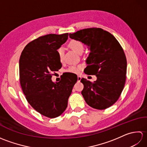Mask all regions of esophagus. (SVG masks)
<instances>
[{
  "label": "esophagus",
  "instance_id": "obj_1",
  "mask_svg": "<svg viewBox=\"0 0 147 147\" xmlns=\"http://www.w3.org/2000/svg\"><path fill=\"white\" fill-rule=\"evenodd\" d=\"M81 80H82V77H81L80 76H78V82H80Z\"/></svg>",
  "mask_w": 147,
  "mask_h": 147
}]
</instances>
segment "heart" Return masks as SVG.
Returning <instances> with one entry per match:
<instances>
[{
	"label": "heart",
	"instance_id": "heart-1",
	"mask_svg": "<svg viewBox=\"0 0 147 147\" xmlns=\"http://www.w3.org/2000/svg\"><path fill=\"white\" fill-rule=\"evenodd\" d=\"M69 45L70 47L73 50V51L76 52L77 54H82L84 51V45L83 43L78 40H73L69 43ZM57 54L59 56V60L62 61L63 60L64 58V49L61 47L57 49ZM82 68V65H71V66L69 67L67 69L66 72L67 73H71L73 74H78L80 73V71L81 69Z\"/></svg>",
	"mask_w": 147,
	"mask_h": 147
}]
</instances>
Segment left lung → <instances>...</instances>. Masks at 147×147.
<instances>
[{"label": "left lung", "instance_id": "obj_1", "mask_svg": "<svg viewBox=\"0 0 147 147\" xmlns=\"http://www.w3.org/2000/svg\"><path fill=\"white\" fill-rule=\"evenodd\" d=\"M69 37L80 40L90 51L85 73L95 75L96 80H81L86 104L98 110L111 107L119 98L126 82L127 61L120 43L111 33L99 28L81 30L69 33Z\"/></svg>", "mask_w": 147, "mask_h": 147}]
</instances>
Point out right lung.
Here are the masks:
<instances>
[{
	"label": "right lung",
	"mask_w": 147,
	"mask_h": 147,
	"mask_svg": "<svg viewBox=\"0 0 147 147\" xmlns=\"http://www.w3.org/2000/svg\"><path fill=\"white\" fill-rule=\"evenodd\" d=\"M68 33L49 34L33 40L23 49L20 59V80L23 93L40 114L55 118L63 113L77 80L62 78L54 83L52 76L62 67L57 49Z\"/></svg>",
	"instance_id": "right-lung-1"
}]
</instances>
